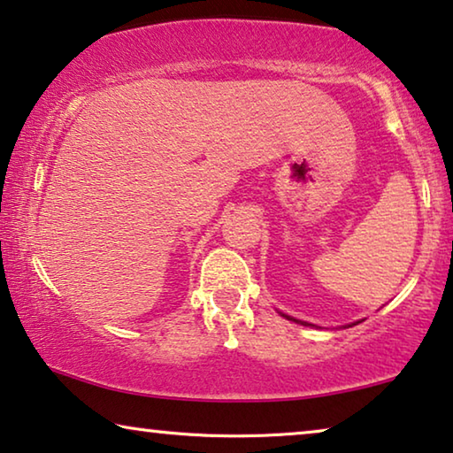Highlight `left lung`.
<instances>
[{"label":"left lung","instance_id":"1","mask_svg":"<svg viewBox=\"0 0 453 453\" xmlns=\"http://www.w3.org/2000/svg\"><path fill=\"white\" fill-rule=\"evenodd\" d=\"M285 316V314H283ZM285 318H288V320H293V318H289V316H285ZM293 322H299V320H293ZM299 324H303V326H305V322H299Z\"/></svg>","mask_w":453,"mask_h":453}]
</instances>
